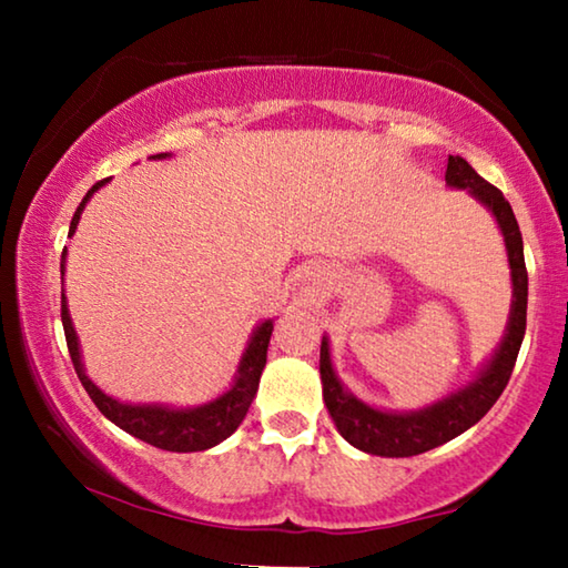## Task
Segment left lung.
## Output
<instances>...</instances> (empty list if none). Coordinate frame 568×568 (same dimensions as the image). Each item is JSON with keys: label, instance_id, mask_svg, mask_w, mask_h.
Segmentation results:
<instances>
[{"label": "left lung", "instance_id": "1", "mask_svg": "<svg viewBox=\"0 0 568 568\" xmlns=\"http://www.w3.org/2000/svg\"><path fill=\"white\" fill-rule=\"evenodd\" d=\"M446 185L450 190H466L476 203L484 205L494 215L496 225L504 235L508 267H511V311H508L504 338L466 386L450 390L444 398L416 410H388L361 400L345 386L333 368L328 335H323V400L328 406L338 434L351 446L363 450V454L386 458L418 456L430 448L448 444L450 438H456L470 426H476L504 393L508 378H511L518 348H521L526 333L528 275L524 263V240L514 210L508 205L501 190H496L491 182H486L458 155H448Z\"/></svg>", "mask_w": 568, "mask_h": 568}]
</instances>
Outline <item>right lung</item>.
Instances as JSON below:
<instances>
[{
	"instance_id": "obj_1",
	"label": "right lung",
	"mask_w": 568,
	"mask_h": 568,
	"mask_svg": "<svg viewBox=\"0 0 568 568\" xmlns=\"http://www.w3.org/2000/svg\"><path fill=\"white\" fill-rule=\"evenodd\" d=\"M168 158H172L170 152H160V155H152L150 160H168ZM108 182L110 180L98 182V185H92V190L84 195L70 223V237L74 235L77 225H80L84 205H88L94 192H98L102 185H108ZM64 265H67V247L62 250V263H60L62 277H64ZM273 323H275L273 318H267L255 325L247 338L243 358L237 363V373L233 383H230V388L220 393L217 398L200 403V406H187V408L165 406V403H124L120 398L108 396V393H104L98 383L88 376V371H84L80 338H77V331L70 318V305H67V297L62 293V325H64L67 348H70L77 378L82 381V386L90 393L94 406L102 410L104 418H110L114 426L128 430L130 436L145 440V444L158 446L162 450H175V454L207 450L217 444H223L227 436L235 434V428L243 423L250 403H253L257 393V383H261L265 361H267V343H271V335H273Z\"/></svg>"
}]
</instances>
